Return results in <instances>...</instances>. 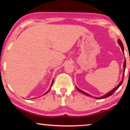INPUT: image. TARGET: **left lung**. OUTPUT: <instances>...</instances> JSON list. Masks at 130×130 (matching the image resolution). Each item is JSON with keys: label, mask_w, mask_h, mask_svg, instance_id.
I'll return each instance as SVG.
<instances>
[{"label": "left lung", "mask_w": 130, "mask_h": 130, "mask_svg": "<svg viewBox=\"0 0 130 130\" xmlns=\"http://www.w3.org/2000/svg\"><path fill=\"white\" fill-rule=\"evenodd\" d=\"M118 43H119V44H120V47H121L122 50V51H123V53H124V48H123V44H122V41H120V40H118ZM125 67H126V60H125L124 62H123V78H122V79L121 81H120V83H119V84L117 85V86H116V87H115L114 89H112V90L111 91H110V92H108V93L105 94V95H103V96H100V97H98V98H97V97H95V98H96V99H100V100H101V99H103V98H107V97H109V96H111V95H112V94L114 93L115 92H116V90H117V89H119V87H120V86L122 85V83H123V77H124V74H125ZM76 87L77 90H78L79 92H81V93H83V94H84V95H87V96H91V95H89V94H88V93H86V92H84V91L80 90V89H78V88H77V87H76Z\"/></svg>", "instance_id": "8db88e82"}]
</instances>
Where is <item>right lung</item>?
Returning <instances> with one entry per match:
<instances>
[{
	"label": "right lung",
	"instance_id": "right-lung-1",
	"mask_svg": "<svg viewBox=\"0 0 130 130\" xmlns=\"http://www.w3.org/2000/svg\"><path fill=\"white\" fill-rule=\"evenodd\" d=\"M53 82H52V84H51V87H50V89H51V88L52 86H53ZM50 90H47V92H46V93L44 94V95H45V94H46V93H48V92H49V91H50Z\"/></svg>",
	"mask_w": 130,
	"mask_h": 130
}]
</instances>
